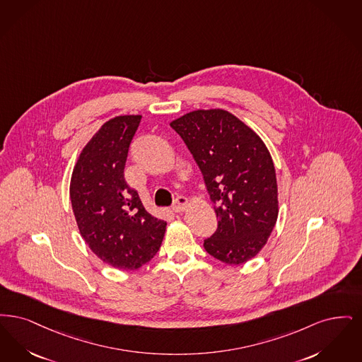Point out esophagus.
Here are the masks:
<instances>
[{"label": "esophagus", "mask_w": 362, "mask_h": 362, "mask_svg": "<svg viewBox=\"0 0 362 362\" xmlns=\"http://www.w3.org/2000/svg\"><path fill=\"white\" fill-rule=\"evenodd\" d=\"M187 206H188V199L184 196H180L174 202L173 211L174 212H182L187 209Z\"/></svg>", "instance_id": "34e87169"}]
</instances>
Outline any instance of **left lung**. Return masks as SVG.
<instances>
[{
  "label": "left lung",
  "mask_w": 362,
  "mask_h": 362,
  "mask_svg": "<svg viewBox=\"0 0 362 362\" xmlns=\"http://www.w3.org/2000/svg\"><path fill=\"white\" fill-rule=\"evenodd\" d=\"M170 127L199 165L219 219L205 250L228 265L247 262L267 245L279 216L276 170L265 143L224 110H193Z\"/></svg>",
  "instance_id": "8db88e82"
}]
</instances>
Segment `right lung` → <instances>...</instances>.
Segmentation results:
<instances>
[{
	"instance_id": "right-lung-1",
	"label": "right lung",
	"mask_w": 362,
	"mask_h": 362,
	"mask_svg": "<svg viewBox=\"0 0 362 362\" xmlns=\"http://www.w3.org/2000/svg\"><path fill=\"white\" fill-rule=\"evenodd\" d=\"M141 115L116 116L86 143L73 169L70 200L79 233L105 264L135 270L157 254L166 221L148 214L124 180Z\"/></svg>"
}]
</instances>
